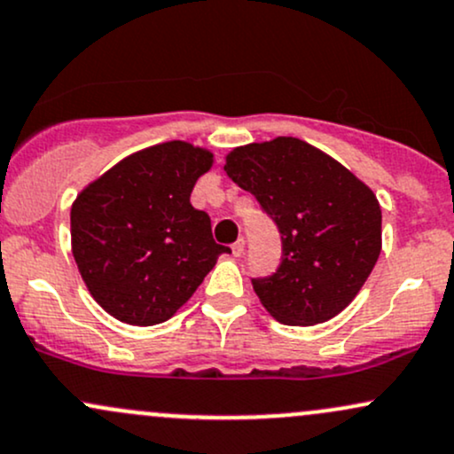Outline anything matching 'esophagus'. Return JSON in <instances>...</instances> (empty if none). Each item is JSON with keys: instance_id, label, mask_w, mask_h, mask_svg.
<instances>
[{"instance_id": "esophagus-1", "label": "esophagus", "mask_w": 454, "mask_h": 454, "mask_svg": "<svg viewBox=\"0 0 454 454\" xmlns=\"http://www.w3.org/2000/svg\"><path fill=\"white\" fill-rule=\"evenodd\" d=\"M244 247H247V240H244V238H238V240L231 244V253L236 254V257H242Z\"/></svg>"}]
</instances>
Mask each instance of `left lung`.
<instances>
[{"label": "left lung", "instance_id": "obj_1", "mask_svg": "<svg viewBox=\"0 0 454 454\" xmlns=\"http://www.w3.org/2000/svg\"><path fill=\"white\" fill-rule=\"evenodd\" d=\"M225 171L281 231V266L272 277L253 278L259 302L287 325L339 315L363 289L381 251V207L373 191L295 137L236 147Z\"/></svg>", "mask_w": 454, "mask_h": 454}]
</instances>
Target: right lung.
Instances as JSON below:
<instances>
[{"label": "right lung", "instance_id": "add662e5", "mask_svg": "<svg viewBox=\"0 0 454 454\" xmlns=\"http://www.w3.org/2000/svg\"><path fill=\"white\" fill-rule=\"evenodd\" d=\"M206 147L167 141L126 156L76 195L70 238L91 298L120 322L162 324L231 253L212 238L210 216L191 206L210 171Z\"/></svg>", "mask_w": 454, "mask_h": 454}]
</instances>
